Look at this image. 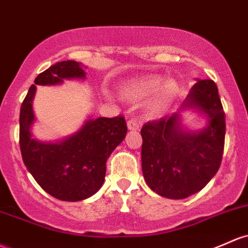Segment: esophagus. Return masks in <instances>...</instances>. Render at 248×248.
I'll return each mask as SVG.
<instances>
[{
    "label": "esophagus",
    "instance_id": "34e87169",
    "mask_svg": "<svg viewBox=\"0 0 248 248\" xmlns=\"http://www.w3.org/2000/svg\"><path fill=\"white\" fill-rule=\"evenodd\" d=\"M127 127H128V129L130 130H139V128H140V124H139L137 119H129L128 121H127Z\"/></svg>",
    "mask_w": 248,
    "mask_h": 248
}]
</instances>
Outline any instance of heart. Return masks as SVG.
<instances>
[{
  "label": "heart",
  "instance_id": "obj_1",
  "mask_svg": "<svg viewBox=\"0 0 248 248\" xmlns=\"http://www.w3.org/2000/svg\"><path fill=\"white\" fill-rule=\"evenodd\" d=\"M120 91L128 99L143 100L149 97L147 110L149 115L156 116L172 105L179 94V87L172 80L164 82L161 76L149 75L122 83Z\"/></svg>",
  "mask_w": 248,
  "mask_h": 248
}]
</instances>
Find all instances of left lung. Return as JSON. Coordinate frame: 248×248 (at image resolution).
I'll return each mask as SVG.
<instances>
[{"instance_id": "1", "label": "left lung", "mask_w": 248, "mask_h": 248, "mask_svg": "<svg viewBox=\"0 0 248 248\" xmlns=\"http://www.w3.org/2000/svg\"><path fill=\"white\" fill-rule=\"evenodd\" d=\"M199 108L208 124L199 133L185 132L175 113L143 124L141 129L143 178L152 190L170 199L199 192L221 165L226 121L217 87L211 78L199 80L181 109Z\"/></svg>"}]
</instances>
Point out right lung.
<instances>
[{
  "label": "right lung",
  "mask_w": 248,
  "mask_h": 248,
  "mask_svg": "<svg viewBox=\"0 0 248 248\" xmlns=\"http://www.w3.org/2000/svg\"><path fill=\"white\" fill-rule=\"evenodd\" d=\"M76 61H62L37 75L35 84H58L64 78H84ZM31 84L20 111V148L32 178L51 197L63 201L87 199L101 188L106 161L127 133L122 115L91 119L72 137L59 143H42L31 138L35 116L31 101L36 86Z\"/></svg>",
  "instance_id": "obj_1"
}]
</instances>
